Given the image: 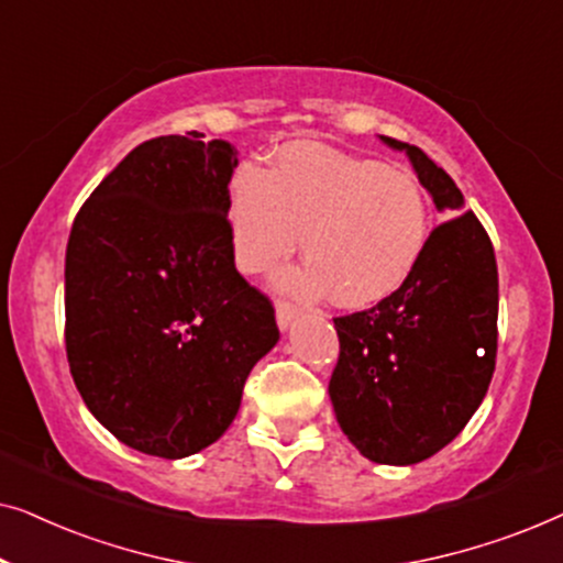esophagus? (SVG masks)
<instances>
[{"label":"esophagus","instance_id":"obj_1","mask_svg":"<svg viewBox=\"0 0 563 563\" xmlns=\"http://www.w3.org/2000/svg\"><path fill=\"white\" fill-rule=\"evenodd\" d=\"M299 314V310L295 305L289 302H276V322H279L282 330H287L291 322H295V318Z\"/></svg>","mask_w":563,"mask_h":563}]
</instances>
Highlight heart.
Returning a JSON list of instances; mask_svg holds the SVG:
<instances>
[{
    "label": "heart",
    "instance_id": "1",
    "mask_svg": "<svg viewBox=\"0 0 563 563\" xmlns=\"http://www.w3.org/2000/svg\"><path fill=\"white\" fill-rule=\"evenodd\" d=\"M228 218L243 272L287 258L302 233L310 264L282 284L302 297L333 291L349 310L402 289L430 243V205L415 176L314 143L284 145L272 172L238 168Z\"/></svg>",
    "mask_w": 563,
    "mask_h": 563
}]
</instances>
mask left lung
I'll use <instances>...</instances> for the list:
<instances>
[{
  "mask_svg": "<svg viewBox=\"0 0 563 563\" xmlns=\"http://www.w3.org/2000/svg\"><path fill=\"white\" fill-rule=\"evenodd\" d=\"M379 137L407 153L449 220L430 233L402 289L333 320L341 356L328 391L361 456L410 466L449 445L487 395L497 356V261L451 176L418 145Z\"/></svg>",
  "mask_w": 563,
  "mask_h": 563,
  "instance_id": "obj_1",
  "label": "left lung"
}]
</instances>
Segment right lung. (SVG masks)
Returning <instances> with one entry per match:
<instances>
[{"instance_id": "add662e5", "label": "right lung", "mask_w": 563, "mask_h": 563, "mask_svg": "<svg viewBox=\"0 0 563 563\" xmlns=\"http://www.w3.org/2000/svg\"><path fill=\"white\" fill-rule=\"evenodd\" d=\"M161 135L128 153L66 245V356L89 412L130 449L184 459L230 428L279 341L268 297L238 274L228 184L238 151Z\"/></svg>"}]
</instances>
